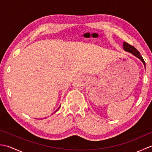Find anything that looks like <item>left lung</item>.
<instances>
[{"instance_id":"obj_1","label":"left lung","mask_w":152,"mask_h":152,"mask_svg":"<svg viewBox=\"0 0 152 152\" xmlns=\"http://www.w3.org/2000/svg\"><path fill=\"white\" fill-rule=\"evenodd\" d=\"M124 50L126 51H128V52L131 53L132 54L134 55V56H136L137 58H138V59H139L143 63L144 66L146 67V64H145V61L144 59L142 58V57L140 56L139 51H138L134 46H131V45L129 44L127 42H124Z\"/></svg>"}]
</instances>
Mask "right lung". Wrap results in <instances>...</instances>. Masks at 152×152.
I'll return each instance as SVG.
<instances>
[{
	"label": "right lung",
	"mask_w": 152,
	"mask_h": 152,
	"mask_svg": "<svg viewBox=\"0 0 152 152\" xmlns=\"http://www.w3.org/2000/svg\"><path fill=\"white\" fill-rule=\"evenodd\" d=\"M60 106H59V108H57V109L56 110V111H55V112H57V111L58 110H59V108H60ZM55 112H54V113H55Z\"/></svg>",
	"instance_id": "obj_1"
}]
</instances>
